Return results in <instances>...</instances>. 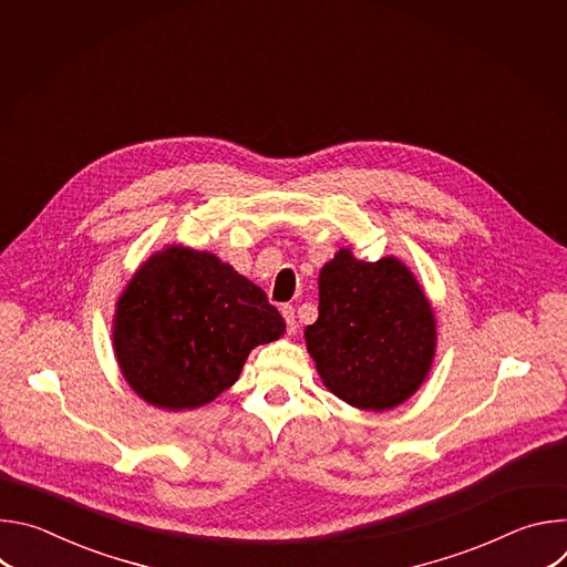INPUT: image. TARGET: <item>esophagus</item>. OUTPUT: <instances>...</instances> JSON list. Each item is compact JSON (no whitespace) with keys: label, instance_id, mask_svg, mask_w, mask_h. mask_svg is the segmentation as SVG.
Wrapping results in <instances>:
<instances>
[{"label":"esophagus","instance_id":"esophagus-1","mask_svg":"<svg viewBox=\"0 0 567 567\" xmlns=\"http://www.w3.org/2000/svg\"><path fill=\"white\" fill-rule=\"evenodd\" d=\"M282 316L287 322V334H296L298 332V322H296V309L291 305L282 307Z\"/></svg>","mask_w":567,"mask_h":567}]
</instances>
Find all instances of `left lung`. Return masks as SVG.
Returning <instances> with one entry per match:
<instances>
[{
	"mask_svg": "<svg viewBox=\"0 0 567 567\" xmlns=\"http://www.w3.org/2000/svg\"><path fill=\"white\" fill-rule=\"evenodd\" d=\"M318 298L305 339L322 383L363 411L406 401L435 354V316L413 274L394 258L363 262L341 249L320 269Z\"/></svg>",
	"mask_w": 567,
	"mask_h": 567,
	"instance_id": "obj_1",
	"label": "left lung"
}]
</instances>
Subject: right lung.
<instances>
[{
    "label": "right lung",
    "instance_id": "add662e5",
    "mask_svg": "<svg viewBox=\"0 0 567 567\" xmlns=\"http://www.w3.org/2000/svg\"><path fill=\"white\" fill-rule=\"evenodd\" d=\"M285 334L267 293L213 254L171 247L123 291L114 352L127 383L156 409H197L230 388L256 346Z\"/></svg>",
    "mask_w": 567,
    "mask_h": 567
}]
</instances>
